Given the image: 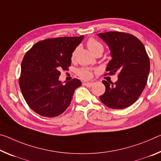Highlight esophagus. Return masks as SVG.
<instances>
[{
	"label": "esophagus",
	"mask_w": 161,
	"mask_h": 161,
	"mask_svg": "<svg viewBox=\"0 0 161 161\" xmlns=\"http://www.w3.org/2000/svg\"><path fill=\"white\" fill-rule=\"evenodd\" d=\"M94 84V82H84L83 85L87 86V87H91V86H93Z\"/></svg>",
	"instance_id": "obj_1"
}]
</instances>
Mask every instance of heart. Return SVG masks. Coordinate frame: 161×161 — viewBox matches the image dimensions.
Instances as JSON below:
<instances>
[{
	"label": "heart",
	"mask_w": 161,
	"mask_h": 161,
	"mask_svg": "<svg viewBox=\"0 0 161 161\" xmlns=\"http://www.w3.org/2000/svg\"><path fill=\"white\" fill-rule=\"evenodd\" d=\"M86 44H87V47L90 50V52L93 53L94 54L96 52H97L98 51H103L104 49L103 46L100 43L98 42L97 41L94 39H89ZM76 51H77V49L76 48L72 52V54H71V58H72L75 57ZM93 74L94 71L90 68H82L78 70V75L80 76V78L83 79V80H90L92 76H93Z\"/></svg>",
	"instance_id": "obj_1"
}]
</instances>
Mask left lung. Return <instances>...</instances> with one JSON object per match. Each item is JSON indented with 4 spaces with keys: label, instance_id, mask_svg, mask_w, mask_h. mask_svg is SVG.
I'll return each mask as SVG.
<instances>
[{
    "label": "left lung",
    "instance_id": "obj_1",
    "mask_svg": "<svg viewBox=\"0 0 161 161\" xmlns=\"http://www.w3.org/2000/svg\"><path fill=\"white\" fill-rule=\"evenodd\" d=\"M97 35L110 50L112 59L106 71L109 75L119 73L116 82L103 81L106 90L99 99L109 108H126L136 103L146 85L150 71L149 57L144 45L133 35L117 31Z\"/></svg>",
    "mask_w": 161,
    "mask_h": 161
}]
</instances>
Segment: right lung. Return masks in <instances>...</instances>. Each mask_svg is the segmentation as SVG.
Returning <instances> with one entry per match:
<instances>
[{
  "label": "right lung",
  "mask_w": 161,
  "mask_h": 161,
  "mask_svg": "<svg viewBox=\"0 0 161 161\" xmlns=\"http://www.w3.org/2000/svg\"><path fill=\"white\" fill-rule=\"evenodd\" d=\"M84 39L59 37L36 43L25 53L21 62L19 86L25 102L35 113L47 117L62 114L81 82L74 79L63 85L60 70H68L71 54Z\"/></svg>",
  "instance_id": "obj_1"
}]
</instances>
